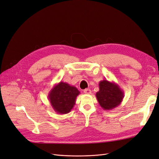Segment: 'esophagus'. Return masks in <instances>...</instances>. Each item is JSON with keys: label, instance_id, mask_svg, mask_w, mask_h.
I'll list each match as a JSON object with an SVG mask.
<instances>
[{"label": "esophagus", "instance_id": "esophagus-1", "mask_svg": "<svg viewBox=\"0 0 159 159\" xmlns=\"http://www.w3.org/2000/svg\"><path fill=\"white\" fill-rule=\"evenodd\" d=\"M84 92L85 93V94H91V91L90 89H85L84 90Z\"/></svg>", "mask_w": 159, "mask_h": 159}]
</instances>
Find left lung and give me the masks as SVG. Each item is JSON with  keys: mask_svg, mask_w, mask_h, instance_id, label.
<instances>
[{"mask_svg": "<svg viewBox=\"0 0 159 159\" xmlns=\"http://www.w3.org/2000/svg\"><path fill=\"white\" fill-rule=\"evenodd\" d=\"M99 91L96 93V98L104 110H112L121 104L124 93L118 84L103 80L99 81Z\"/></svg>", "mask_w": 159, "mask_h": 159, "instance_id": "8db88e82", "label": "left lung"}]
</instances>
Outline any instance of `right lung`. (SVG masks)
I'll use <instances>...</instances> for the list:
<instances>
[{
	"instance_id": "1",
	"label": "right lung",
	"mask_w": 159,
	"mask_h": 159,
	"mask_svg": "<svg viewBox=\"0 0 159 159\" xmlns=\"http://www.w3.org/2000/svg\"><path fill=\"white\" fill-rule=\"evenodd\" d=\"M80 91L73 85L63 81L54 85L48 93V99L57 113L66 114L71 111L75 104Z\"/></svg>"
}]
</instances>
